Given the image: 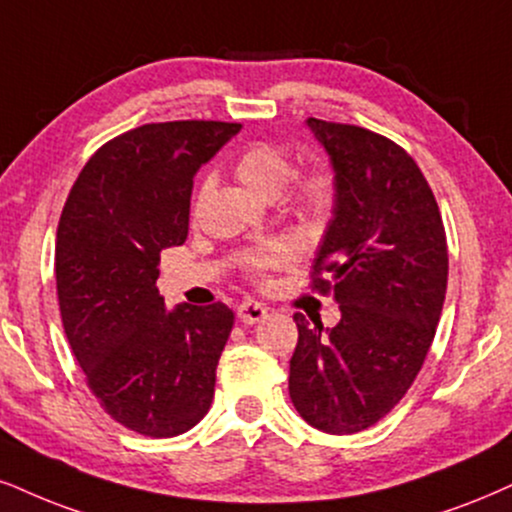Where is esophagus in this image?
I'll return each mask as SVG.
<instances>
[{
	"label": "esophagus",
	"instance_id": "1",
	"mask_svg": "<svg viewBox=\"0 0 512 512\" xmlns=\"http://www.w3.org/2000/svg\"><path fill=\"white\" fill-rule=\"evenodd\" d=\"M266 315H268V308L263 306V304H258V301L246 299V301H242V304L237 306V318H239V323H244V325L261 323V320L266 318Z\"/></svg>",
	"mask_w": 512,
	"mask_h": 512
}]
</instances>
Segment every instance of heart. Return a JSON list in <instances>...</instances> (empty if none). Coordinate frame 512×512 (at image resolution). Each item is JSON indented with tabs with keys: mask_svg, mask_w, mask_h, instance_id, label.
<instances>
[{
	"mask_svg": "<svg viewBox=\"0 0 512 512\" xmlns=\"http://www.w3.org/2000/svg\"><path fill=\"white\" fill-rule=\"evenodd\" d=\"M232 173L256 197L275 199L292 180L294 161L285 149L273 142H251L235 156ZM289 201L301 220L320 223L330 216L337 204V180L325 168L306 170V173L296 175L289 187ZM294 261L296 254L292 244L282 242V239H270L246 254L244 266L246 273L261 280L273 270L292 266Z\"/></svg>",
	"mask_w": 512,
	"mask_h": 512,
	"instance_id": "b5f03b06",
	"label": "heart"
}]
</instances>
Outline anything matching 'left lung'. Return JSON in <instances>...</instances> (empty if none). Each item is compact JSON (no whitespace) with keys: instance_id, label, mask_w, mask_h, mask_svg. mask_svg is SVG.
Wrapping results in <instances>:
<instances>
[{"instance_id":"1","label":"left lung","mask_w":512,"mask_h":512,"mask_svg":"<svg viewBox=\"0 0 512 512\" xmlns=\"http://www.w3.org/2000/svg\"><path fill=\"white\" fill-rule=\"evenodd\" d=\"M337 180L313 287L342 311L334 327L294 313L289 396L327 434L368 430L425 363L446 296L449 249L425 175L399 144L358 125L308 118Z\"/></svg>"}]
</instances>
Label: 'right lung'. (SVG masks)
Wrapping results in <instances>:
<instances>
[{
    "mask_svg": "<svg viewBox=\"0 0 512 512\" xmlns=\"http://www.w3.org/2000/svg\"><path fill=\"white\" fill-rule=\"evenodd\" d=\"M242 125L149 123L92 154L56 230L63 330L87 387L113 420L144 437L192 430L211 408L235 313L225 304L168 311L161 251L189 230L197 170Z\"/></svg>",
    "mask_w": 512,
    "mask_h": 512,
    "instance_id": "obj_1",
    "label": "right lung"
}]
</instances>
